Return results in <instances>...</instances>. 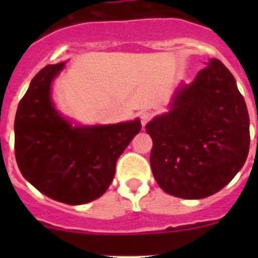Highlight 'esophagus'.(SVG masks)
<instances>
[{
	"instance_id": "esophagus-1",
	"label": "esophagus",
	"mask_w": 258,
	"mask_h": 258,
	"mask_svg": "<svg viewBox=\"0 0 258 258\" xmlns=\"http://www.w3.org/2000/svg\"><path fill=\"white\" fill-rule=\"evenodd\" d=\"M140 117H141V122H142V125H146L147 122H149L150 118H151V113H150L149 111H142V112L140 113Z\"/></svg>"
}]
</instances>
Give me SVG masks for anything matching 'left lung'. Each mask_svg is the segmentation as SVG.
Here are the masks:
<instances>
[{
    "instance_id": "left-lung-1",
    "label": "left lung",
    "mask_w": 258,
    "mask_h": 258,
    "mask_svg": "<svg viewBox=\"0 0 258 258\" xmlns=\"http://www.w3.org/2000/svg\"><path fill=\"white\" fill-rule=\"evenodd\" d=\"M152 138V174L161 190L203 199L222 190L249 151V116L236 81L209 59L191 84H181L169 111L146 125Z\"/></svg>"
}]
</instances>
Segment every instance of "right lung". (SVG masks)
<instances>
[{
  "instance_id": "add662e5",
  "label": "right lung",
  "mask_w": 258,
  "mask_h": 258,
  "mask_svg": "<svg viewBox=\"0 0 258 258\" xmlns=\"http://www.w3.org/2000/svg\"><path fill=\"white\" fill-rule=\"evenodd\" d=\"M66 63L49 64L32 79L15 115V157L23 177L56 202L80 206L102 197L116 161L140 118L109 125H74L51 99V84Z\"/></svg>"
}]
</instances>
